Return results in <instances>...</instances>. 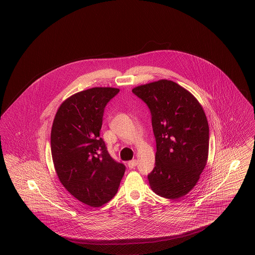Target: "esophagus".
I'll return each instance as SVG.
<instances>
[{
    "label": "esophagus",
    "instance_id": "34e87169",
    "mask_svg": "<svg viewBox=\"0 0 255 255\" xmlns=\"http://www.w3.org/2000/svg\"><path fill=\"white\" fill-rule=\"evenodd\" d=\"M136 163H137V162H136V160H135V159H132V160H130V161H128V162H127V165H128V167H129V168H131V169H132V168H134V167H135Z\"/></svg>",
    "mask_w": 255,
    "mask_h": 255
}]
</instances>
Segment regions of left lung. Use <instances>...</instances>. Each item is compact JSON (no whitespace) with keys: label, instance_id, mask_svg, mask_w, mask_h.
<instances>
[{"label":"left lung","instance_id":"8db88e82","mask_svg":"<svg viewBox=\"0 0 255 255\" xmlns=\"http://www.w3.org/2000/svg\"><path fill=\"white\" fill-rule=\"evenodd\" d=\"M148 105L157 142L156 166L148 175L152 190L179 199L193 189L206 167L209 128L205 111L186 89L167 79L134 87Z\"/></svg>","mask_w":255,"mask_h":255}]
</instances>
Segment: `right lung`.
<instances>
[{
    "mask_svg": "<svg viewBox=\"0 0 255 255\" xmlns=\"http://www.w3.org/2000/svg\"><path fill=\"white\" fill-rule=\"evenodd\" d=\"M120 89L95 87L62 102L50 133L54 169L63 186L91 207L108 203L117 194L125 172L99 137L104 108Z\"/></svg>",
    "mask_w": 255,
    "mask_h": 255,
    "instance_id": "1",
    "label": "right lung"
}]
</instances>
